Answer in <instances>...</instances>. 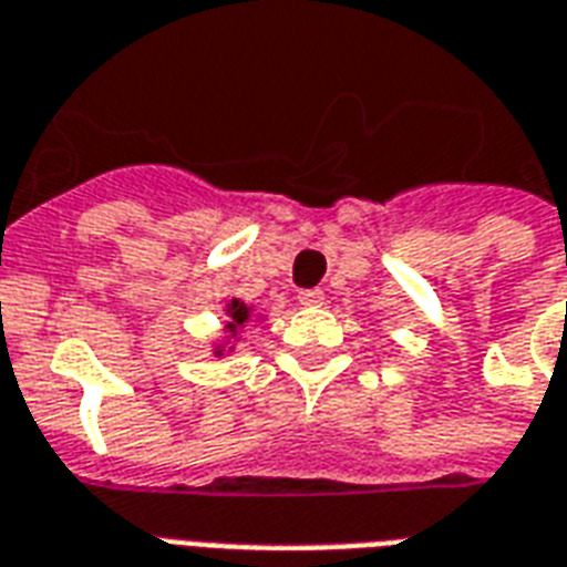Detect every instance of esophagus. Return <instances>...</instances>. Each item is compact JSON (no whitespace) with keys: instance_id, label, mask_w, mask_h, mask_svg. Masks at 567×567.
Wrapping results in <instances>:
<instances>
[{"instance_id":"1","label":"esophagus","mask_w":567,"mask_h":567,"mask_svg":"<svg viewBox=\"0 0 567 567\" xmlns=\"http://www.w3.org/2000/svg\"><path fill=\"white\" fill-rule=\"evenodd\" d=\"M324 301V292L322 289H301L298 292V305H305V307H319Z\"/></svg>"}]
</instances>
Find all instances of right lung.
<instances>
[{
  "label": "right lung",
  "mask_w": 567,
  "mask_h": 567,
  "mask_svg": "<svg viewBox=\"0 0 567 567\" xmlns=\"http://www.w3.org/2000/svg\"><path fill=\"white\" fill-rule=\"evenodd\" d=\"M248 316H251V310H248L243 301H236L234 298V301L227 305V324H224V328H227V333H234L236 337V331H243L245 322H248Z\"/></svg>",
  "instance_id": "obj_1"
}]
</instances>
